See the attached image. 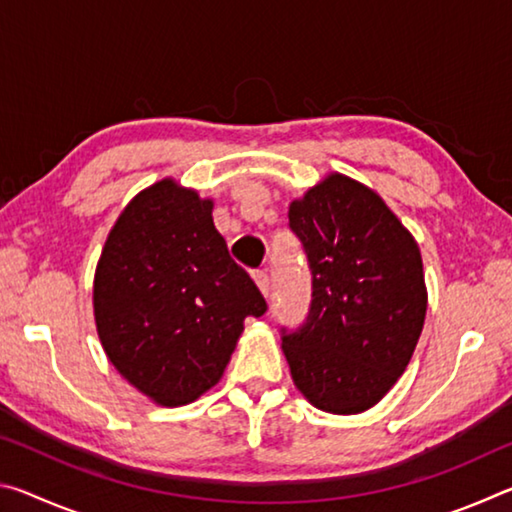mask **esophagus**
Listing matches in <instances>:
<instances>
[{
  "label": "esophagus",
  "instance_id": "34e87169",
  "mask_svg": "<svg viewBox=\"0 0 512 512\" xmlns=\"http://www.w3.org/2000/svg\"><path fill=\"white\" fill-rule=\"evenodd\" d=\"M253 280H255V284L259 287V291H262L264 296L268 298V291H271V280H268V273L266 271H255L253 273Z\"/></svg>",
  "mask_w": 512,
  "mask_h": 512
}]
</instances>
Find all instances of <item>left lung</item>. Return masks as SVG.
I'll return each instance as SVG.
<instances>
[{
    "label": "left lung",
    "instance_id": "8db88e82",
    "mask_svg": "<svg viewBox=\"0 0 512 512\" xmlns=\"http://www.w3.org/2000/svg\"><path fill=\"white\" fill-rule=\"evenodd\" d=\"M289 228L311 271L309 316L282 329L293 384L320 411H366L391 391L420 339V248L372 189L341 173L291 203Z\"/></svg>",
    "mask_w": 512,
    "mask_h": 512
}]
</instances>
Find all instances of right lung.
<instances>
[{"label": "right lung", "mask_w": 512, "mask_h": 512, "mask_svg": "<svg viewBox=\"0 0 512 512\" xmlns=\"http://www.w3.org/2000/svg\"><path fill=\"white\" fill-rule=\"evenodd\" d=\"M94 320L119 375L162 406L221 379L248 316L266 300L230 257L212 201L171 178L119 214L94 273Z\"/></svg>", "instance_id": "obj_1"}]
</instances>
